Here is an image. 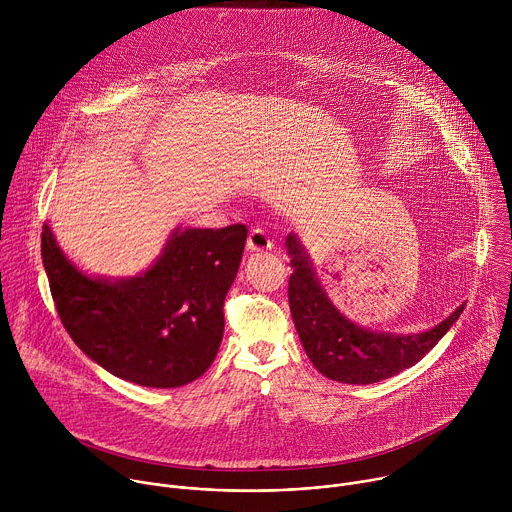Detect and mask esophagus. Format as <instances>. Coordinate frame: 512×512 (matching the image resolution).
<instances>
[{"mask_svg": "<svg viewBox=\"0 0 512 512\" xmlns=\"http://www.w3.org/2000/svg\"><path fill=\"white\" fill-rule=\"evenodd\" d=\"M273 247L271 239L265 235L263 229H253L249 233V239H247V251L249 253H261V251H269Z\"/></svg>", "mask_w": 512, "mask_h": 512, "instance_id": "obj_1", "label": "esophagus"}]
</instances>
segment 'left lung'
I'll list each match as a JSON object with an SVG mask.
<instances>
[{
  "mask_svg": "<svg viewBox=\"0 0 512 512\" xmlns=\"http://www.w3.org/2000/svg\"><path fill=\"white\" fill-rule=\"evenodd\" d=\"M289 265V310L314 367L328 379L348 385H371L413 367L464 312L460 306L444 322L421 334H383L364 330L344 318L316 279L312 261L300 239H285Z\"/></svg>",
  "mask_w": 512,
  "mask_h": 512,
  "instance_id": "obj_1",
  "label": "left lung"
}]
</instances>
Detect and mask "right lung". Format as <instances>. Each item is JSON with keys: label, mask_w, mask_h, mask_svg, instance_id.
Segmentation results:
<instances>
[{"label": "right lung", "mask_w": 512, "mask_h": 512, "mask_svg": "<svg viewBox=\"0 0 512 512\" xmlns=\"http://www.w3.org/2000/svg\"><path fill=\"white\" fill-rule=\"evenodd\" d=\"M245 241V225L176 229L148 271L111 281L79 271L44 225L42 261L56 312L75 344L123 381L170 389L212 364Z\"/></svg>", "instance_id": "1"}]
</instances>
